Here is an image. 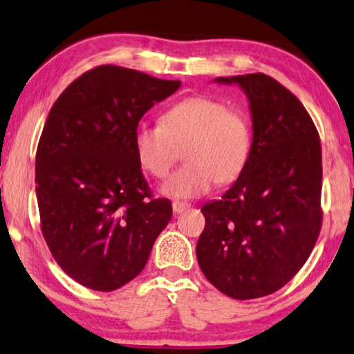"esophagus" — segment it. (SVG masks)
Segmentation results:
<instances>
[{"label":"esophagus","mask_w":354,"mask_h":354,"mask_svg":"<svg viewBox=\"0 0 354 354\" xmlns=\"http://www.w3.org/2000/svg\"><path fill=\"white\" fill-rule=\"evenodd\" d=\"M191 208V205L186 203V202H173V213L179 214V213H184V211Z\"/></svg>","instance_id":"esophagus-1"}]
</instances>
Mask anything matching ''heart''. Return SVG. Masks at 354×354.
<instances>
[{
    "label": "heart",
    "instance_id": "heart-1",
    "mask_svg": "<svg viewBox=\"0 0 354 354\" xmlns=\"http://www.w3.org/2000/svg\"><path fill=\"white\" fill-rule=\"evenodd\" d=\"M251 146V122L243 111L202 95L167 109L160 125L140 124L133 133L136 159L156 178H165L183 151L186 163L160 187L173 198H195L214 183H234L246 167Z\"/></svg>",
    "mask_w": 354,
    "mask_h": 354
}]
</instances>
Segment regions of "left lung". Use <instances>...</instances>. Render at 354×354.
<instances>
[{
  "label": "left lung",
  "mask_w": 354,
  "mask_h": 354,
  "mask_svg": "<svg viewBox=\"0 0 354 354\" xmlns=\"http://www.w3.org/2000/svg\"><path fill=\"white\" fill-rule=\"evenodd\" d=\"M236 84L250 102L252 146L246 167L221 200L202 207L197 261L232 299L278 291L297 273L321 229V145L304 104L275 79L216 77Z\"/></svg>",
  "instance_id": "8db88e82"
}]
</instances>
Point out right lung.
<instances>
[{"instance_id": "1", "label": "right lung", "mask_w": 354, "mask_h": 354, "mask_svg": "<svg viewBox=\"0 0 354 354\" xmlns=\"http://www.w3.org/2000/svg\"><path fill=\"white\" fill-rule=\"evenodd\" d=\"M181 82L103 65L71 82L52 106L36 151L41 230L62 270L109 292L143 270L171 219L152 198L133 147L146 111Z\"/></svg>"}]
</instances>
